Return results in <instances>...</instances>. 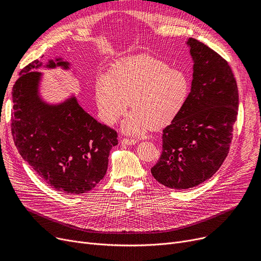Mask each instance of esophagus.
<instances>
[{
	"label": "esophagus",
	"mask_w": 261,
	"mask_h": 261,
	"mask_svg": "<svg viewBox=\"0 0 261 261\" xmlns=\"http://www.w3.org/2000/svg\"><path fill=\"white\" fill-rule=\"evenodd\" d=\"M138 142H139V141H136V140H129V139H122V140H121V143H122V144L129 145V146L138 144Z\"/></svg>",
	"instance_id": "34e87169"
}]
</instances>
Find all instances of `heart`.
Returning a JSON list of instances; mask_svg holds the SVG:
<instances>
[{
  "mask_svg": "<svg viewBox=\"0 0 261 261\" xmlns=\"http://www.w3.org/2000/svg\"><path fill=\"white\" fill-rule=\"evenodd\" d=\"M190 81L180 68L150 56L128 58L118 63L112 77L99 74L95 98L101 120L112 126L127 111L121 123L130 135H143L152 125L164 127L179 117L187 103Z\"/></svg>",
  "mask_w": 261,
  "mask_h": 261,
  "instance_id": "heart-1",
  "label": "heart"
}]
</instances>
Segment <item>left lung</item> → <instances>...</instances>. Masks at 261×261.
Segmentation results:
<instances>
[{
  "instance_id": "8db88e82",
  "label": "left lung",
  "mask_w": 261,
  "mask_h": 261,
  "mask_svg": "<svg viewBox=\"0 0 261 261\" xmlns=\"http://www.w3.org/2000/svg\"><path fill=\"white\" fill-rule=\"evenodd\" d=\"M193 81L183 112L163 130V151L151 168L172 189H188L211 177L227 156L237 119V82L228 63L197 39L186 42Z\"/></svg>"
}]
</instances>
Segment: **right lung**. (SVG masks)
Wrapping results in <instances>:
<instances>
[{"instance_id": "1", "label": "right lung", "mask_w": 261, "mask_h": 261, "mask_svg": "<svg viewBox=\"0 0 261 261\" xmlns=\"http://www.w3.org/2000/svg\"><path fill=\"white\" fill-rule=\"evenodd\" d=\"M70 70L57 57L25 66L12 88L11 133L22 159L51 188L64 194L90 191L105 176L117 133L98 122L80 107L73 95L49 103L40 95L43 74L37 68Z\"/></svg>"}]
</instances>
